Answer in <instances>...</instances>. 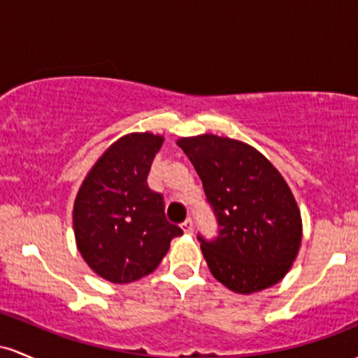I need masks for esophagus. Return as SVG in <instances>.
Here are the masks:
<instances>
[{
    "label": "esophagus",
    "instance_id": "34e87169",
    "mask_svg": "<svg viewBox=\"0 0 358 358\" xmlns=\"http://www.w3.org/2000/svg\"><path fill=\"white\" fill-rule=\"evenodd\" d=\"M182 230L186 233H192V230H194V223H192L191 218H187L186 222L182 223Z\"/></svg>",
    "mask_w": 358,
    "mask_h": 358
}]
</instances>
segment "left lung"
<instances>
[{
    "label": "left lung",
    "mask_w": 358,
    "mask_h": 358,
    "mask_svg": "<svg viewBox=\"0 0 358 358\" xmlns=\"http://www.w3.org/2000/svg\"><path fill=\"white\" fill-rule=\"evenodd\" d=\"M178 145L198 172L218 233H198L211 274L231 291L252 294L279 282L301 245L294 196L254 147L216 135L180 138Z\"/></svg>",
    "instance_id": "left-lung-1"
}]
</instances>
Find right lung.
Wrapping results in <instances>:
<instances>
[{
	"instance_id": "obj_1",
	"label": "right lung",
	"mask_w": 358,
	"mask_h": 358,
	"mask_svg": "<svg viewBox=\"0 0 358 358\" xmlns=\"http://www.w3.org/2000/svg\"><path fill=\"white\" fill-rule=\"evenodd\" d=\"M164 138L152 134L122 136L99 157L74 203V233L87 266L103 279L128 284L155 271L182 235L166 218L160 192L147 184Z\"/></svg>"
}]
</instances>
